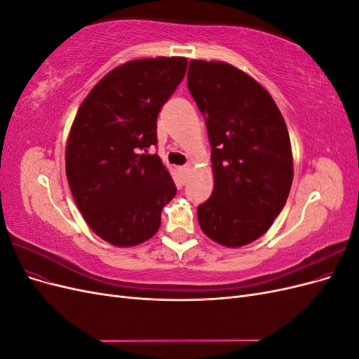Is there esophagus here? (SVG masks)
I'll use <instances>...</instances> for the list:
<instances>
[{
	"instance_id": "esophagus-1",
	"label": "esophagus",
	"mask_w": 359,
	"mask_h": 359,
	"mask_svg": "<svg viewBox=\"0 0 359 359\" xmlns=\"http://www.w3.org/2000/svg\"><path fill=\"white\" fill-rule=\"evenodd\" d=\"M181 175L184 180H187L189 175H190V165H186V166H181Z\"/></svg>"
}]
</instances>
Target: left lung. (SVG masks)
Masks as SVG:
<instances>
[{
    "mask_svg": "<svg viewBox=\"0 0 359 359\" xmlns=\"http://www.w3.org/2000/svg\"><path fill=\"white\" fill-rule=\"evenodd\" d=\"M187 86L205 116L214 190L198 206L203 233L226 247L262 236L293 180L290 139L276 102L252 76L222 61H190Z\"/></svg>",
    "mask_w": 359,
    "mask_h": 359,
    "instance_id": "obj_1",
    "label": "left lung"
}]
</instances>
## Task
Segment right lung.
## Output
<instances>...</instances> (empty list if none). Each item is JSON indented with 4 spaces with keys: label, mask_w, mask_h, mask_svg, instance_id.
Returning a JSON list of instances; mask_svg holds the SVG:
<instances>
[{
    "label": "right lung",
    "mask_w": 359,
    "mask_h": 359,
    "mask_svg": "<svg viewBox=\"0 0 359 359\" xmlns=\"http://www.w3.org/2000/svg\"><path fill=\"white\" fill-rule=\"evenodd\" d=\"M187 60L128 61L97 83L79 106L66 148L73 199L91 231L116 247L149 240L177 194L157 154V115L184 79Z\"/></svg>",
    "instance_id": "add662e5"
}]
</instances>
